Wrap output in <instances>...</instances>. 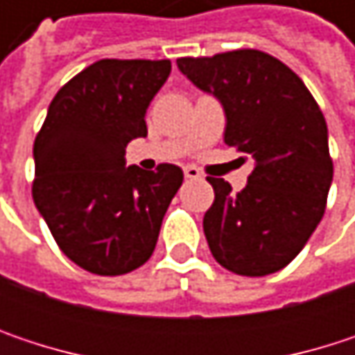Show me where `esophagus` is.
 <instances>
[{
    "label": "esophagus",
    "instance_id": "34e87169",
    "mask_svg": "<svg viewBox=\"0 0 355 355\" xmlns=\"http://www.w3.org/2000/svg\"><path fill=\"white\" fill-rule=\"evenodd\" d=\"M184 177L195 180V178H201V173H199V168H195V166H184Z\"/></svg>",
    "mask_w": 355,
    "mask_h": 355
}]
</instances>
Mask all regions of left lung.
I'll list each match as a JSON object with an SVG mask.
<instances>
[{"instance_id": "left-lung-1", "label": "left lung", "mask_w": 355, "mask_h": 355, "mask_svg": "<svg viewBox=\"0 0 355 355\" xmlns=\"http://www.w3.org/2000/svg\"><path fill=\"white\" fill-rule=\"evenodd\" d=\"M177 65L222 105L224 141L252 158L241 193L207 177L216 193L203 216L209 250L239 275L275 273L302 250L324 214L333 162L319 105L288 65L261 51L182 57Z\"/></svg>"}]
</instances>
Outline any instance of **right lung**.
<instances>
[{
    "label": "right lung",
    "instance_id": "1",
    "mask_svg": "<svg viewBox=\"0 0 355 355\" xmlns=\"http://www.w3.org/2000/svg\"><path fill=\"white\" fill-rule=\"evenodd\" d=\"M171 61L103 59L53 98L35 139L33 197L59 248L96 275H123L154 252L182 171L127 166L125 148L146 137V112Z\"/></svg>",
    "mask_w": 355,
    "mask_h": 355
}]
</instances>
